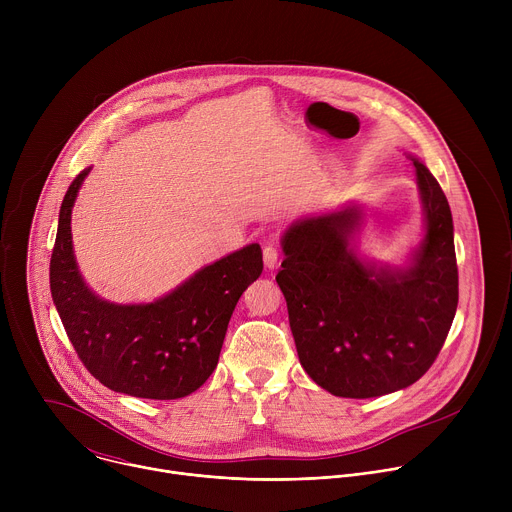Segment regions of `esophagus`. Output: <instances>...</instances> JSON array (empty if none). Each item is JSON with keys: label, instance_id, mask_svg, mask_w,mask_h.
I'll use <instances>...</instances> for the list:
<instances>
[{"label": "esophagus", "instance_id": "esophagus-1", "mask_svg": "<svg viewBox=\"0 0 512 512\" xmlns=\"http://www.w3.org/2000/svg\"><path fill=\"white\" fill-rule=\"evenodd\" d=\"M277 261H279L277 247L275 245H265V249H263V263H265V267L273 269L277 265Z\"/></svg>", "mask_w": 512, "mask_h": 512}]
</instances>
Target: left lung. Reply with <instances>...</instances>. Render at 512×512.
<instances>
[{"instance_id": "obj_1", "label": "left lung", "mask_w": 512, "mask_h": 512, "mask_svg": "<svg viewBox=\"0 0 512 512\" xmlns=\"http://www.w3.org/2000/svg\"><path fill=\"white\" fill-rule=\"evenodd\" d=\"M425 235L409 265L360 259V208L308 216L281 239L277 283L304 371L336 397L369 399L419 381L440 354L458 308L452 210L417 158Z\"/></svg>"}]
</instances>
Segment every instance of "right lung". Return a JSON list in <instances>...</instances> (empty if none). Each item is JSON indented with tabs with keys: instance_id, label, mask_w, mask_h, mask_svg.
<instances>
[{
	"instance_id": "add662e5",
	"label": "right lung",
	"mask_w": 512,
	"mask_h": 512,
	"mask_svg": "<svg viewBox=\"0 0 512 512\" xmlns=\"http://www.w3.org/2000/svg\"><path fill=\"white\" fill-rule=\"evenodd\" d=\"M91 168L68 186L50 259L52 300L87 371L115 393L180 399L212 375L233 310L261 275L257 243L202 267L150 304H113L89 289L75 251L70 214Z\"/></svg>"
}]
</instances>
